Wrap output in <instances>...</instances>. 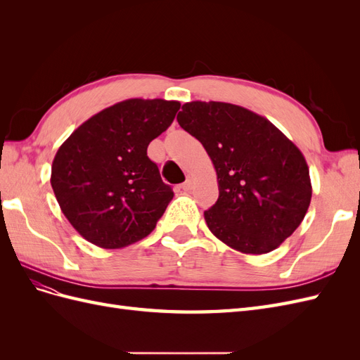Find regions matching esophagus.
<instances>
[{
    "label": "esophagus",
    "instance_id": "34e87169",
    "mask_svg": "<svg viewBox=\"0 0 360 360\" xmlns=\"http://www.w3.org/2000/svg\"><path fill=\"white\" fill-rule=\"evenodd\" d=\"M192 186H193V177L188 176V177H186V181H184V183L181 184V188H183V191H191Z\"/></svg>",
    "mask_w": 360,
    "mask_h": 360
}]
</instances>
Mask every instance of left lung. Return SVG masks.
<instances>
[{"instance_id":"1","label":"left lung","mask_w":360,"mask_h":360,"mask_svg":"<svg viewBox=\"0 0 360 360\" xmlns=\"http://www.w3.org/2000/svg\"><path fill=\"white\" fill-rule=\"evenodd\" d=\"M179 124L210 156L219 198L204 219L243 254L276 249L303 221L312 197L302 151L267 118L225 102H188Z\"/></svg>"}]
</instances>
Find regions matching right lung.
Segmentation results:
<instances>
[{
	"instance_id": "1",
	"label": "right lung",
	"mask_w": 360,
	"mask_h": 360,
	"mask_svg": "<svg viewBox=\"0 0 360 360\" xmlns=\"http://www.w3.org/2000/svg\"><path fill=\"white\" fill-rule=\"evenodd\" d=\"M179 110L177 101L127 99L86 120L61 144L51 184L85 240L120 249L155 230L174 193L147 147Z\"/></svg>"
}]
</instances>
